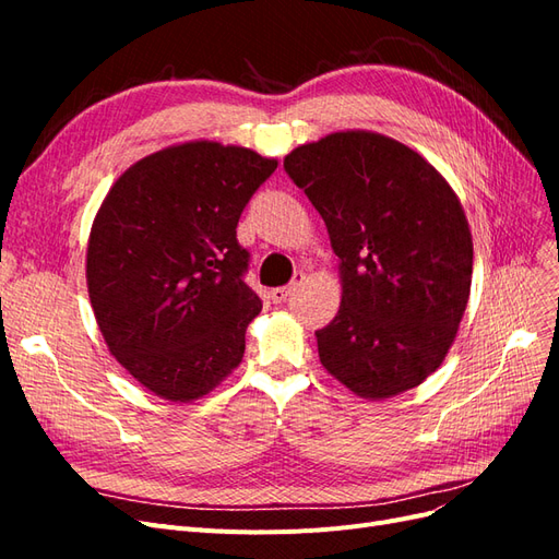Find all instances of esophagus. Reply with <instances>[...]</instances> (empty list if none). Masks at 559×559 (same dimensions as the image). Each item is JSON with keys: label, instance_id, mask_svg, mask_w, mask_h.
I'll list each match as a JSON object with an SVG mask.
<instances>
[{"label": "esophagus", "instance_id": "esophagus-1", "mask_svg": "<svg viewBox=\"0 0 559 559\" xmlns=\"http://www.w3.org/2000/svg\"><path fill=\"white\" fill-rule=\"evenodd\" d=\"M302 280H306V275L302 273H294V280L286 284V286H275V289H270V300L273 302H284L286 298H289L294 292H296V286H300L302 284Z\"/></svg>", "mask_w": 559, "mask_h": 559}]
</instances>
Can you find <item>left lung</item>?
I'll use <instances>...</instances> for the list:
<instances>
[{
    "mask_svg": "<svg viewBox=\"0 0 559 559\" xmlns=\"http://www.w3.org/2000/svg\"><path fill=\"white\" fill-rule=\"evenodd\" d=\"M284 170L341 259V310L317 331L321 366L364 399L425 382L471 292V230L450 183L413 148L364 130L294 148Z\"/></svg>",
    "mask_w": 559,
    "mask_h": 559,
    "instance_id": "8db88e82",
    "label": "left lung"
}]
</instances>
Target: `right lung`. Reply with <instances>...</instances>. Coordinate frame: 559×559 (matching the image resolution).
Listing matches in <instances>:
<instances>
[{
  "label": "right lung",
  "mask_w": 559,
  "mask_h": 559,
  "mask_svg": "<svg viewBox=\"0 0 559 559\" xmlns=\"http://www.w3.org/2000/svg\"><path fill=\"white\" fill-rule=\"evenodd\" d=\"M277 160L189 142L134 163L88 240V294L109 352L167 401L205 396L245 357L261 298L238 222Z\"/></svg>",
  "instance_id": "1"
}]
</instances>
